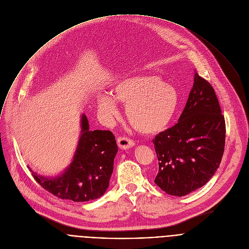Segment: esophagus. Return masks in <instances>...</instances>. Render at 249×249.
I'll return each instance as SVG.
<instances>
[{
  "mask_svg": "<svg viewBox=\"0 0 249 249\" xmlns=\"http://www.w3.org/2000/svg\"><path fill=\"white\" fill-rule=\"evenodd\" d=\"M117 144L121 150H127L135 146V142L127 137H119L117 139Z\"/></svg>",
  "mask_w": 249,
  "mask_h": 249,
  "instance_id": "obj_1",
  "label": "esophagus"
}]
</instances>
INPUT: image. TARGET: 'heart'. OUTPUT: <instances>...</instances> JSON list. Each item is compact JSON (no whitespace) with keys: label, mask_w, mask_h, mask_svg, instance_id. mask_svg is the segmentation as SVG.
Listing matches in <instances>:
<instances>
[{"label":"heart","mask_w":249,"mask_h":249,"mask_svg":"<svg viewBox=\"0 0 249 249\" xmlns=\"http://www.w3.org/2000/svg\"><path fill=\"white\" fill-rule=\"evenodd\" d=\"M116 101L125 104L130 124L139 133L156 135L164 131L172 121L179 103L176 89L155 75H140L119 81L111 95L97 99L99 111L112 119L118 114Z\"/></svg>","instance_id":"heart-1"}]
</instances>
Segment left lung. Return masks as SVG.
<instances>
[{
	"label": "left lung",
	"mask_w": 249,
	"mask_h": 249,
	"mask_svg": "<svg viewBox=\"0 0 249 249\" xmlns=\"http://www.w3.org/2000/svg\"><path fill=\"white\" fill-rule=\"evenodd\" d=\"M225 141V117L215 90L195 72L178 122L153 140L159 160L155 183L179 197L201 188L220 166Z\"/></svg>",
	"instance_id": "1"
}]
</instances>
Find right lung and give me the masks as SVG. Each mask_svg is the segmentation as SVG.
Listing matches in <instances>:
<instances>
[{"label": "right lung", "instance_id": "add662e5", "mask_svg": "<svg viewBox=\"0 0 249 249\" xmlns=\"http://www.w3.org/2000/svg\"><path fill=\"white\" fill-rule=\"evenodd\" d=\"M118 152L114 135L108 130H89L82 115L81 136L72 162L59 175L46 177L32 171V176L54 196L88 202L101 197L109 186L114 158Z\"/></svg>", "mask_w": 249, "mask_h": 249}]
</instances>
